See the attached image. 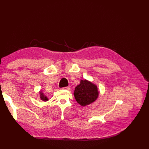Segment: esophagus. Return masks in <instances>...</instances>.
Returning <instances> with one entry per match:
<instances>
[{
	"instance_id": "1",
	"label": "esophagus",
	"mask_w": 149,
	"mask_h": 149,
	"mask_svg": "<svg viewBox=\"0 0 149 149\" xmlns=\"http://www.w3.org/2000/svg\"><path fill=\"white\" fill-rule=\"evenodd\" d=\"M62 89H63V90H70V86L64 87V88H63Z\"/></svg>"
}]
</instances>
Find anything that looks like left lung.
Here are the masks:
<instances>
[{
    "label": "left lung",
    "instance_id": "obj_1",
    "mask_svg": "<svg viewBox=\"0 0 149 149\" xmlns=\"http://www.w3.org/2000/svg\"><path fill=\"white\" fill-rule=\"evenodd\" d=\"M99 94L96 85L86 79L81 81L74 92L77 102L82 106H86L95 102L99 97Z\"/></svg>",
    "mask_w": 149,
    "mask_h": 149
}]
</instances>
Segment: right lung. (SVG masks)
I'll list each match as a JSON object with an SVG mask.
<instances>
[{
    "label": "right lung",
    "instance_id": "1",
    "mask_svg": "<svg viewBox=\"0 0 149 149\" xmlns=\"http://www.w3.org/2000/svg\"><path fill=\"white\" fill-rule=\"evenodd\" d=\"M40 99H41V100H42L43 101H47V100H49L48 98H47V97L45 96V95H44V93H42V91H40Z\"/></svg>",
    "mask_w": 149,
    "mask_h": 149
}]
</instances>
